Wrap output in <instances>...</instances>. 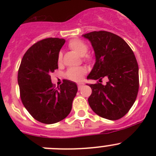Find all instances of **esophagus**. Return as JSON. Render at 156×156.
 Returning a JSON list of instances; mask_svg holds the SVG:
<instances>
[{
  "label": "esophagus",
  "mask_w": 156,
  "mask_h": 156,
  "mask_svg": "<svg viewBox=\"0 0 156 156\" xmlns=\"http://www.w3.org/2000/svg\"><path fill=\"white\" fill-rule=\"evenodd\" d=\"M77 85H78V90H81V87H82L84 85V84L83 82H81V83H78V84H77Z\"/></svg>",
  "instance_id": "1"
}]
</instances>
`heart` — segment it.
<instances>
[{"label": "heart", "mask_w": 156, "mask_h": 156, "mask_svg": "<svg viewBox=\"0 0 156 156\" xmlns=\"http://www.w3.org/2000/svg\"><path fill=\"white\" fill-rule=\"evenodd\" d=\"M69 48L72 50L78 53L79 56H82L83 60L87 62H91L94 60V56L90 53H87L88 46L84 41L81 39H72L69 42ZM62 53H59L57 56V62L59 65L62 64ZM87 73V69L84 67H78V68H70L67 70L66 76L68 79L73 81H80L82 79L83 76Z\"/></svg>", "instance_id": "1"}]
</instances>
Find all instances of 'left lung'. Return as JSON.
<instances>
[{"instance_id": "obj_1", "label": "left lung", "mask_w": 156, "mask_h": 156, "mask_svg": "<svg viewBox=\"0 0 156 156\" xmlns=\"http://www.w3.org/2000/svg\"><path fill=\"white\" fill-rule=\"evenodd\" d=\"M91 42L96 62L87 79L99 80L90 84L92 94L88 103L99 116L118 120L128 112L139 90V69L133 50L124 39L106 31L83 34ZM108 81L103 86L101 79Z\"/></svg>"}]
</instances>
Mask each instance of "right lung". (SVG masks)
Here are the masks:
<instances>
[{"label":"right lung","mask_w":156,"mask_h":156,"mask_svg":"<svg viewBox=\"0 0 156 156\" xmlns=\"http://www.w3.org/2000/svg\"><path fill=\"white\" fill-rule=\"evenodd\" d=\"M65 42L58 37L36 42L26 52L19 68L22 103L34 119L44 124L66 118L78 91L75 83L69 80L56 88L51 82L50 75L58 69L57 56Z\"/></svg>","instance_id":"right-lung-1"}]
</instances>
